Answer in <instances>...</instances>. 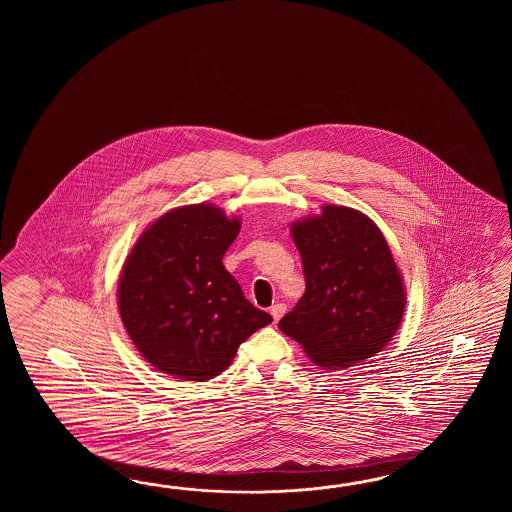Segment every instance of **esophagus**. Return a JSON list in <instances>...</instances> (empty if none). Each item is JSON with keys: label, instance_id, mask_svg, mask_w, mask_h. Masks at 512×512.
Masks as SVG:
<instances>
[{"label": "esophagus", "instance_id": "1", "mask_svg": "<svg viewBox=\"0 0 512 512\" xmlns=\"http://www.w3.org/2000/svg\"><path fill=\"white\" fill-rule=\"evenodd\" d=\"M285 309H287V307H285V304L272 305L271 315H272V318H274V322H278V320H280V318H282L283 313H285Z\"/></svg>", "mask_w": 512, "mask_h": 512}]
</instances>
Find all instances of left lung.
I'll return each mask as SVG.
<instances>
[{"mask_svg": "<svg viewBox=\"0 0 512 512\" xmlns=\"http://www.w3.org/2000/svg\"><path fill=\"white\" fill-rule=\"evenodd\" d=\"M305 293L278 327L324 370H346L377 355L406 307L403 276L381 229L366 214L324 205L291 225Z\"/></svg>", "mask_w": 512, "mask_h": 512, "instance_id": "1", "label": "left lung"}]
</instances>
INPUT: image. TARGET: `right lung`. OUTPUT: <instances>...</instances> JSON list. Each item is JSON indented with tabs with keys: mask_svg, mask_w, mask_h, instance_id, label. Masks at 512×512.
I'll return each mask as SVG.
<instances>
[{
	"mask_svg": "<svg viewBox=\"0 0 512 512\" xmlns=\"http://www.w3.org/2000/svg\"><path fill=\"white\" fill-rule=\"evenodd\" d=\"M240 227L210 203L186 205L155 219L133 245L117 302L135 348L155 370L181 381L214 379L241 342L271 324L223 265Z\"/></svg>",
	"mask_w": 512,
	"mask_h": 512,
	"instance_id": "obj_1",
	"label": "right lung"
}]
</instances>
